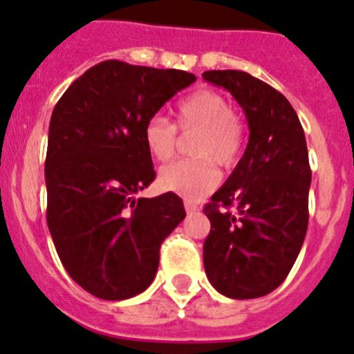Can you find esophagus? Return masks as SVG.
<instances>
[{"mask_svg":"<svg viewBox=\"0 0 354 354\" xmlns=\"http://www.w3.org/2000/svg\"><path fill=\"white\" fill-rule=\"evenodd\" d=\"M184 207H186L187 214L198 212V205H196V203H193V202H184Z\"/></svg>","mask_w":354,"mask_h":354,"instance_id":"esophagus-1","label":"esophagus"}]
</instances>
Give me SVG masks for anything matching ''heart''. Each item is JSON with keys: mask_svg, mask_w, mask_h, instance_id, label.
I'll list each match as a JSON object with an SVG mask.
<instances>
[{"mask_svg": "<svg viewBox=\"0 0 354 354\" xmlns=\"http://www.w3.org/2000/svg\"><path fill=\"white\" fill-rule=\"evenodd\" d=\"M177 126L183 131L198 129L194 138V160H179L163 167V189L186 200H198L219 183L214 161L223 167L236 163L244 147V129L228 98L210 89L196 91L175 106ZM149 154L158 161L170 160L177 145V129L161 115H152L142 131Z\"/></svg>", "mask_w": 354, "mask_h": 354, "instance_id": "heart-1", "label": "heart"}]
</instances>
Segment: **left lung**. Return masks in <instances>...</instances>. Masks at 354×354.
I'll return each mask as SVG.
<instances>
[{
	"label": "left lung",
	"mask_w": 354,
	"mask_h": 354,
	"mask_svg": "<svg viewBox=\"0 0 354 354\" xmlns=\"http://www.w3.org/2000/svg\"><path fill=\"white\" fill-rule=\"evenodd\" d=\"M202 77L228 91L249 126L244 156L203 209L210 221L203 267L225 297H265L283 284L306 239L313 175L306 135L290 102L263 80L239 70Z\"/></svg>",
	"instance_id": "1"
}]
</instances>
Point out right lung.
Segmentation results:
<instances>
[{
	"label": "right lung",
	"instance_id": "1",
	"mask_svg": "<svg viewBox=\"0 0 354 354\" xmlns=\"http://www.w3.org/2000/svg\"><path fill=\"white\" fill-rule=\"evenodd\" d=\"M196 80L109 59L80 75L52 110L47 225L61 263L87 293L126 300L154 281L163 241L186 217L175 193L137 194L154 180L144 126Z\"/></svg>",
	"mask_w": 354,
	"mask_h": 354
}]
</instances>
